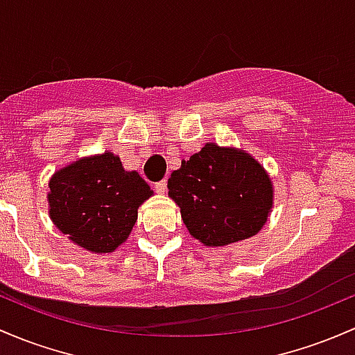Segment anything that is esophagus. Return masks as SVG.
<instances>
[{"label":"esophagus","mask_w":355,"mask_h":355,"mask_svg":"<svg viewBox=\"0 0 355 355\" xmlns=\"http://www.w3.org/2000/svg\"><path fill=\"white\" fill-rule=\"evenodd\" d=\"M155 190L158 193H165L166 192V180H162V182H156L155 184Z\"/></svg>","instance_id":"esophagus-1"}]
</instances>
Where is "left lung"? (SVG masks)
Segmentation results:
<instances>
[{
    "label": "left lung",
    "mask_w": 355,
    "mask_h": 355,
    "mask_svg": "<svg viewBox=\"0 0 355 355\" xmlns=\"http://www.w3.org/2000/svg\"><path fill=\"white\" fill-rule=\"evenodd\" d=\"M189 233L206 246H226L262 230L274 204L267 171L243 149L207 143L168 178Z\"/></svg>",
    "instance_id": "left-lung-1"
}]
</instances>
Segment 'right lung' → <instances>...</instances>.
<instances>
[{"label": "right lung", "instance_id": "1", "mask_svg": "<svg viewBox=\"0 0 355 355\" xmlns=\"http://www.w3.org/2000/svg\"><path fill=\"white\" fill-rule=\"evenodd\" d=\"M49 216L73 243L110 253L128 240L137 207L153 190L137 171H128L114 153L87 156L52 175Z\"/></svg>", "mask_w": 355, "mask_h": 355}]
</instances>
